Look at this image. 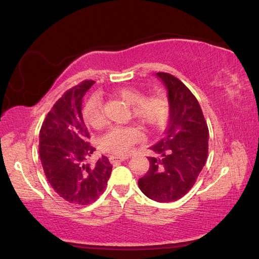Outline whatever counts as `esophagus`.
<instances>
[{
    "label": "esophagus",
    "instance_id": "esophagus-1",
    "mask_svg": "<svg viewBox=\"0 0 259 259\" xmlns=\"http://www.w3.org/2000/svg\"><path fill=\"white\" fill-rule=\"evenodd\" d=\"M110 163L111 164H115V163H119V161H123L125 159H128V157H124V156H110Z\"/></svg>",
    "mask_w": 259,
    "mask_h": 259
}]
</instances>
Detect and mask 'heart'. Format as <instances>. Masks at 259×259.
<instances>
[{"mask_svg": "<svg viewBox=\"0 0 259 259\" xmlns=\"http://www.w3.org/2000/svg\"><path fill=\"white\" fill-rule=\"evenodd\" d=\"M116 98L130 105L134 119L145 129H157L164 124L168 114V104L163 95H143V92L135 88H120L113 91ZM83 119L85 123L98 129L104 123L102 101L99 95H93L83 106ZM140 131L135 126H113L101 137L100 148L114 155H126L138 143Z\"/></svg>", "mask_w": 259, "mask_h": 259, "instance_id": "1", "label": "heart"}]
</instances>
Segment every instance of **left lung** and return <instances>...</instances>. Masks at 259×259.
I'll use <instances>...</instances> for the list:
<instances>
[{
	"instance_id": "left-lung-1",
	"label": "left lung",
	"mask_w": 259,
	"mask_h": 259,
	"mask_svg": "<svg viewBox=\"0 0 259 259\" xmlns=\"http://www.w3.org/2000/svg\"><path fill=\"white\" fill-rule=\"evenodd\" d=\"M156 76L168 92V126L150 147L158 157H148L149 169L138 185L147 197L164 203L181 199L194 185L207 158L209 129L191 91L168 73Z\"/></svg>"
}]
</instances>
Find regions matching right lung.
<instances>
[{
  "instance_id": "1",
  "label": "right lung",
  "mask_w": 259,
  "mask_h": 259,
  "mask_svg": "<svg viewBox=\"0 0 259 259\" xmlns=\"http://www.w3.org/2000/svg\"><path fill=\"white\" fill-rule=\"evenodd\" d=\"M94 84L84 80L68 90L53 106L39 134V156L48 182L60 197L86 205L103 193L112 165L102 156L94 166L85 164L93 148L82 114V99Z\"/></svg>"
}]
</instances>
